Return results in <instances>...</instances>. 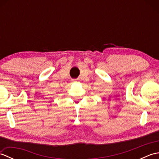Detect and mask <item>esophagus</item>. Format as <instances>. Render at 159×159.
Instances as JSON below:
<instances>
[{"label": "esophagus", "mask_w": 159, "mask_h": 159, "mask_svg": "<svg viewBox=\"0 0 159 159\" xmlns=\"http://www.w3.org/2000/svg\"><path fill=\"white\" fill-rule=\"evenodd\" d=\"M73 81H74V82H77V81H79V79H75V80H73Z\"/></svg>", "instance_id": "34e87169"}]
</instances>
